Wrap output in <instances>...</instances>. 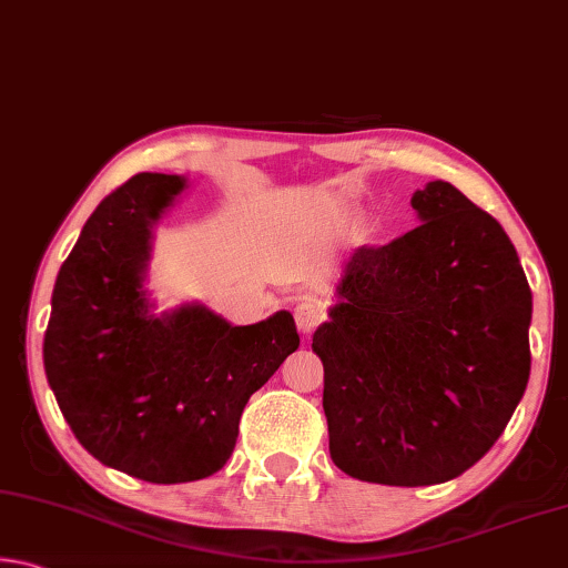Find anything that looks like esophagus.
<instances>
[{
  "label": "esophagus",
  "mask_w": 568,
  "mask_h": 568,
  "mask_svg": "<svg viewBox=\"0 0 568 568\" xmlns=\"http://www.w3.org/2000/svg\"><path fill=\"white\" fill-rule=\"evenodd\" d=\"M293 315H295L297 331H301L303 335H311L325 321V305L318 301V297L305 295L295 303Z\"/></svg>",
  "instance_id": "esophagus-1"
}]
</instances>
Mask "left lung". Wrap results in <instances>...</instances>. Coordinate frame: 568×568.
<instances>
[{
  "label": "left lung",
  "mask_w": 568,
  "mask_h": 568,
  "mask_svg": "<svg viewBox=\"0 0 568 568\" xmlns=\"http://www.w3.org/2000/svg\"><path fill=\"white\" fill-rule=\"evenodd\" d=\"M410 205L420 225L355 250L313 333L333 464L383 486L468 470L531 373V287L504 227L444 180Z\"/></svg>",
  "instance_id": "1"
}]
</instances>
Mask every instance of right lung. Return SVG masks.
<instances>
[{
  "mask_svg": "<svg viewBox=\"0 0 568 568\" xmlns=\"http://www.w3.org/2000/svg\"><path fill=\"white\" fill-rule=\"evenodd\" d=\"M185 187L140 172L102 200L60 267L44 333V373L74 438L150 484L223 468L245 403L301 345L287 311L253 325L200 303L152 313L155 225Z\"/></svg>",
  "mask_w": 568,
  "mask_h": 568,
  "instance_id": "1",
  "label": "right lung"
}]
</instances>
